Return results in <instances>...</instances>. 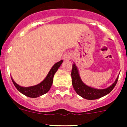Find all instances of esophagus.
Returning a JSON list of instances; mask_svg holds the SVG:
<instances>
[{"instance_id": "1", "label": "esophagus", "mask_w": 127, "mask_h": 127, "mask_svg": "<svg viewBox=\"0 0 127 127\" xmlns=\"http://www.w3.org/2000/svg\"><path fill=\"white\" fill-rule=\"evenodd\" d=\"M72 58V55L71 54V53H66L65 55H64L63 56V59L64 60H69L70 59H71Z\"/></svg>"}]
</instances>
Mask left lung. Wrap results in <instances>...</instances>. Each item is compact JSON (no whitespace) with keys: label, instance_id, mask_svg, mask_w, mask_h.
<instances>
[{"label":"left lung","instance_id":"obj_1","mask_svg":"<svg viewBox=\"0 0 127 127\" xmlns=\"http://www.w3.org/2000/svg\"><path fill=\"white\" fill-rule=\"evenodd\" d=\"M71 77L72 86L76 93L82 98L90 100L98 99L109 93L115 87L119 79L118 76L112 85L104 89H96L90 87L85 85L81 80L79 74V71L75 63L72 64Z\"/></svg>","mask_w":127,"mask_h":127}]
</instances>
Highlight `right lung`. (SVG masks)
<instances>
[{"label": "right lung", "instance_id": "right-lung-1", "mask_svg": "<svg viewBox=\"0 0 127 127\" xmlns=\"http://www.w3.org/2000/svg\"><path fill=\"white\" fill-rule=\"evenodd\" d=\"M63 63V60H61L59 62L56 63L53 65V67L49 71L48 74H47L45 79L40 82V84L36 85L31 87H23L20 86L18 85L16 82L13 80V79L11 78L13 83L16 89L21 92L22 94L24 95L25 96L30 98H37L40 96H42L43 95L45 94L46 93L49 91L53 84V77L56 72L58 71L59 67H60L61 64Z\"/></svg>", "mask_w": 127, "mask_h": 127}]
</instances>
